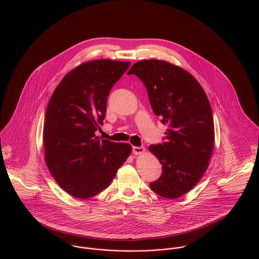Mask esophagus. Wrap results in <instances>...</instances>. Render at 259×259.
I'll list each match as a JSON object with an SVG mask.
<instances>
[{
	"instance_id": "1",
	"label": "esophagus",
	"mask_w": 259,
	"mask_h": 259,
	"mask_svg": "<svg viewBox=\"0 0 259 259\" xmlns=\"http://www.w3.org/2000/svg\"><path fill=\"white\" fill-rule=\"evenodd\" d=\"M145 150H146V148L144 147H133L134 154H142L145 152Z\"/></svg>"
}]
</instances>
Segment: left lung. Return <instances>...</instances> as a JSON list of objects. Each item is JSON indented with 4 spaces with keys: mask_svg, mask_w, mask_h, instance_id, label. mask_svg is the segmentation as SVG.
<instances>
[{
    "mask_svg": "<svg viewBox=\"0 0 259 259\" xmlns=\"http://www.w3.org/2000/svg\"><path fill=\"white\" fill-rule=\"evenodd\" d=\"M127 74L144 82L152 111L168 124L164 142L148 148L162 165L160 178L149 186L162 197L178 198L199 182L208 166L214 144L209 101L193 75L165 61L138 62Z\"/></svg>",
    "mask_w": 259,
    "mask_h": 259,
    "instance_id": "left-lung-1",
    "label": "left lung"
}]
</instances>
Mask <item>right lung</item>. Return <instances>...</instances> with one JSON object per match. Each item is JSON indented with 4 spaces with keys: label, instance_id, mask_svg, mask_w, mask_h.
Returning a JSON list of instances; mask_svg holds the SVG:
<instances>
[{
    "label": "right lung",
    "instance_id": "right-lung-1",
    "mask_svg": "<svg viewBox=\"0 0 259 259\" xmlns=\"http://www.w3.org/2000/svg\"><path fill=\"white\" fill-rule=\"evenodd\" d=\"M130 62L96 60L76 67L52 95L45 116V160L57 184L80 199L107 188L132 152L128 144L101 141L111 88Z\"/></svg>",
    "mask_w": 259,
    "mask_h": 259
}]
</instances>
